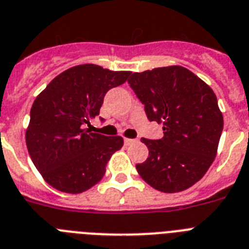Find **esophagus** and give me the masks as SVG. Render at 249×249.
I'll list each match as a JSON object with an SVG mask.
<instances>
[{"mask_svg":"<svg viewBox=\"0 0 249 249\" xmlns=\"http://www.w3.org/2000/svg\"><path fill=\"white\" fill-rule=\"evenodd\" d=\"M134 142H135V139H129V138H124L125 145H130V144H133Z\"/></svg>","mask_w":249,"mask_h":249,"instance_id":"1","label":"esophagus"}]
</instances>
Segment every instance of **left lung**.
<instances>
[{
	"label": "left lung",
	"instance_id": "obj_1",
	"mask_svg": "<svg viewBox=\"0 0 249 249\" xmlns=\"http://www.w3.org/2000/svg\"><path fill=\"white\" fill-rule=\"evenodd\" d=\"M128 83L149 121L163 125V138H142L149 154L137 164L142 178L162 192H179L202 178L214 162L223 131L218 100L202 79L185 67L133 73Z\"/></svg>",
	"mask_w": 249,
	"mask_h": 249
}]
</instances>
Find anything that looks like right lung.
Wrapping results in <instances>:
<instances>
[{
    "label": "right lung",
    "instance_id": "right-lung-1",
    "mask_svg": "<svg viewBox=\"0 0 249 249\" xmlns=\"http://www.w3.org/2000/svg\"><path fill=\"white\" fill-rule=\"evenodd\" d=\"M129 76L128 71L81 64L60 73L35 99L26 147L36 170L54 189L81 194L104 177L108 160L124 141L85 126L100 114L108 89Z\"/></svg>",
    "mask_w": 249,
    "mask_h": 249
}]
</instances>
